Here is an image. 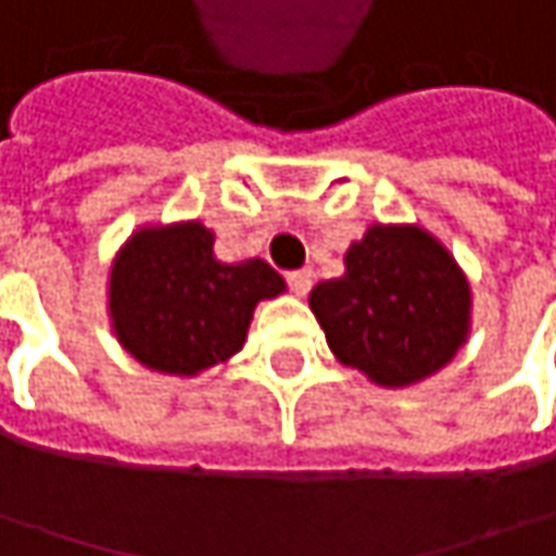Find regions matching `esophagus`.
I'll use <instances>...</instances> for the list:
<instances>
[{
	"mask_svg": "<svg viewBox=\"0 0 556 556\" xmlns=\"http://www.w3.org/2000/svg\"><path fill=\"white\" fill-rule=\"evenodd\" d=\"M286 282L295 295H305L312 289V270H292V274H286Z\"/></svg>",
	"mask_w": 556,
	"mask_h": 556,
	"instance_id": "obj_1",
	"label": "esophagus"
}]
</instances>
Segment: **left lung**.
Listing matches in <instances>:
<instances>
[{
	"label": "left lung",
	"instance_id": "1",
	"mask_svg": "<svg viewBox=\"0 0 556 556\" xmlns=\"http://www.w3.org/2000/svg\"><path fill=\"white\" fill-rule=\"evenodd\" d=\"M471 292L424 228L372 226L346 251V274L312 289V312L340 363L379 384L442 369L468 333Z\"/></svg>",
	"mask_w": 556,
	"mask_h": 556
}]
</instances>
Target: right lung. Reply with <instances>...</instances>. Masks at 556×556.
<instances>
[{
  "label": "right lung",
  "instance_id": "obj_1",
  "mask_svg": "<svg viewBox=\"0 0 556 556\" xmlns=\"http://www.w3.org/2000/svg\"><path fill=\"white\" fill-rule=\"evenodd\" d=\"M282 292L267 261L219 264L197 223L129 238L111 270V318L149 369L197 376L241 350L254 305Z\"/></svg>",
  "mask_w": 556,
  "mask_h": 556
}]
</instances>
